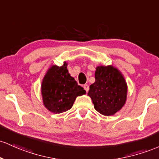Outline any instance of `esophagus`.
Listing matches in <instances>:
<instances>
[{
    "label": "esophagus",
    "instance_id": "34e87169",
    "mask_svg": "<svg viewBox=\"0 0 159 159\" xmlns=\"http://www.w3.org/2000/svg\"><path fill=\"white\" fill-rule=\"evenodd\" d=\"M83 88H84V89H85V91H86V92H88L89 89V85H87V84L84 85H83Z\"/></svg>",
    "mask_w": 159,
    "mask_h": 159
}]
</instances>
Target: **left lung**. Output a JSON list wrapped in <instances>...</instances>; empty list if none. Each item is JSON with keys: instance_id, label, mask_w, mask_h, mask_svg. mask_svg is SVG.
Listing matches in <instances>:
<instances>
[{"instance_id": "obj_1", "label": "left lung", "mask_w": 159, "mask_h": 159, "mask_svg": "<svg viewBox=\"0 0 159 159\" xmlns=\"http://www.w3.org/2000/svg\"><path fill=\"white\" fill-rule=\"evenodd\" d=\"M94 77L95 82L88 92L94 109L103 116L114 115L127 99L128 86L124 76L113 65H101L96 67Z\"/></svg>"}]
</instances>
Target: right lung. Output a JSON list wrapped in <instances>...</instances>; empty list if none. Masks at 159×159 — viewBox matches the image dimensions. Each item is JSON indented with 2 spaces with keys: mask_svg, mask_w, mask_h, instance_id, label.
Segmentation results:
<instances>
[{
  "mask_svg": "<svg viewBox=\"0 0 159 159\" xmlns=\"http://www.w3.org/2000/svg\"><path fill=\"white\" fill-rule=\"evenodd\" d=\"M67 63L61 67L52 65L43 79L41 84L44 107L53 113H61L72 107L78 96L85 94L83 87L69 74Z\"/></svg>",
  "mask_w": 159,
  "mask_h": 159,
  "instance_id": "add662e5",
  "label": "right lung"
}]
</instances>
